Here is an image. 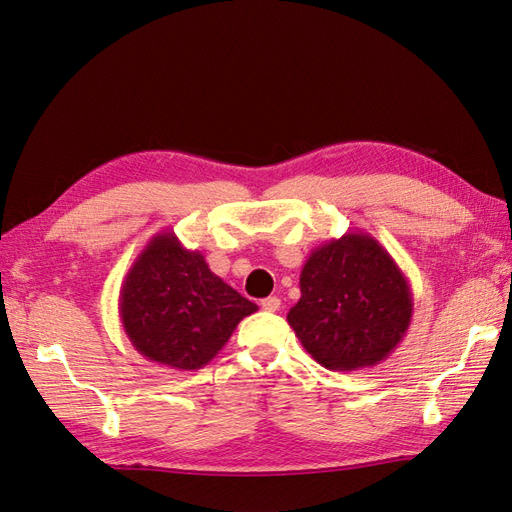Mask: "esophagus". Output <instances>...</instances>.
Returning <instances> with one entry per match:
<instances>
[{
	"label": "esophagus",
	"mask_w": 512,
	"mask_h": 512,
	"mask_svg": "<svg viewBox=\"0 0 512 512\" xmlns=\"http://www.w3.org/2000/svg\"><path fill=\"white\" fill-rule=\"evenodd\" d=\"M261 309L268 311V313L279 311V309H281V298H277V296H268V298H264V300H261Z\"/></svg>",
	"instance_id": "esophagus-1"
}]
</instances>
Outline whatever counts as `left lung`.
Listing matches in <instances>:
<instances>
[{
	"label": "left lung",
	"mask_w": 512,
	"mask_h": 512,
	"mask_svg": "<svg viewBox=\"0 0 512 512\" xmlns=\"http://www.w3.org/2000/svg\"><path fill=\"white\" fill-rule=\"evenodd\" d=\"M411 316L413 296L402 270L381 242L355 231L313 248L287 322L326 370L352 372L387 359Z\"/></svg>",
	"instance_id": "left-lung-1"
}]
</instances>
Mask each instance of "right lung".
Masks as SVG:
<instances>
[{
  "label": "right lung",
  "mask_w": 512,
  "mask_h": 512,
  "mask_svg": "<svg viewBox=\"0 0 512 512\" xmlns=\"http://www.w3.org/2000/svg\"><path fill=\"white\" fill-rule=\"evenodd\" d=\"M257 311L209 270L175 233H157L131 264L119 296L125 335L144 359L173 370H201Z\"/></svg>",
  "instance_id": "1"
}]
</instances>
